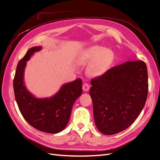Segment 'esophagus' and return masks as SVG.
Listing matches in <instances>:
<instances>
[{"label": "esophagus", "instance_id": "obj_1", "mask_svg": "<svg viewBox=\"0 0 160 160\" xmlns=\"http://www.w3.org/2000/svg\"><path fill=\"white\" fill-rule=\"evenodd\" d=\"M89 85L88 83H84L83 85V90L84 91H88L89 90Z\"/></svg>", "mask_w": 160, "mask_h": 160}]
</instances>
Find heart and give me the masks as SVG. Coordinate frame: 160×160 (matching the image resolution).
Listing matches in <instances>:
<instances>
[{
	"mask_svg": "<svg viewBox=\"0 0 160 160\" xmlns=\"http://www.w3.org/2000/svg\"><path fill=\"white\" fill-rule=\"evenodd\" d=\"M115 58L113 50L99 45H94L82 51L77 60L83 64L89 62L86 74L91 78H97L107 72L113 63Z\"/></svg>",
	"mask_w": 160,
	"mask_h": 160,
	"instance_id": "b5f03b06",
	"label": "heart"
}]
</instances>
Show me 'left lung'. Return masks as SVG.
Returning a JSON list of instances; mask_svg holds the SVG:
<instances>
[{
    "instance_id": "left-lung-1",
    "label": "left lung",
    "mask_w": 160,
    "mask_h": 160,
    "mask_svg": "<svg viewBox=\"0 0 160 160\" xmlns=\"http://www.w3.org/2000/svg\"><path fill=\"white\" fill-rule=\"evenodd\" d=\"M89 94L97 128L105 135L126 129L141 113L148 93L147 66L128 61L92 79Z\"/></svg>"
}]
</instances>
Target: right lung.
Wrapping results in <instances>:
<instances>
[{"mask_svg":"<svg viewBox=\"0 0 160 160\" xmlns=\"http://www.w3.org/2000/svg\"><path fill=\"white\" fill-rule=\"evenodd\" d=\"M42 47L28 49L18 62L13 81L14 96L23 118L32 127L42 132L57 133L62 132L69 122L75 101L82 94L80 78L62 85L49 98H37L28 90L24 77L27 62Z\"/></svg>","mask_w":160,"mask_h":160,"instance_id":"right-lung-1","label":"right lung"}]
</instances>
